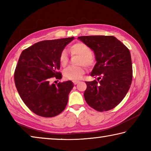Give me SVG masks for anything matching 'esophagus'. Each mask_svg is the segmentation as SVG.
<instances>
[{
  "instance_id": "34e87169",
  "label": "esophagus",
  "mask_w": 151,
  "mask_h": 151,
  "mask_svg": "<svg viewBox=\"0 0 151 151\" xmlns=\"http://www.w3.org/2000/svg\"><path fill=\"white\" fill-rule=\"evenodd\" d=\"M73 82L74 85H76V84L79 83V81H73Z\"/></svg>"
}]
</instances>
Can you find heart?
Wrapping results in <instances>:
<instances>
[{
	"mask_svg": "<svg viewBox=\"0 0 151 151\" xmlns=\"http://www.w3.org/2000/svg\"><path fill=\"white\" fill-rule=\"evenodd\" d=\"M73 55L80 56L78 58V66H70L64 70L63 76L65 79L70 81H78L82 78L85 72V65L87 68H93L95 65V58L92 55V50L85 43L77 42L72 45L69 48ZM59 62L63 67L68 65L69 57L65 50L60 52L59 56Z\"/></svg>",
	"mask_w": 151,
	"mask_h": 151,
	"instance_id": "b5f03b06",
	"label": "heart"
}]
</instances>
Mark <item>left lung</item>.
Here are the masks:
<instances>
[{
  "label": "left lung",
  "mask_w": 151,
  "mask_h": 151,
  "mask_svg": "<svg viewBox=\"0 0 151 151\" xmlns=\"http://www.w3.org/2000/svg\"><path fill=\"white\" fill-rule=\"evenodd\" d=\"M78 39L94 51L96 60L91 75L98 78L85 82L86 103L99 112L114 109L126 96L132 83L129 48L113 36H82Z\"/></svg>",
  "instance_id": "1"
}]
</instances>
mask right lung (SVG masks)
<instances>
[{
  "label": "right lung",
  "instance_id": "add662e5",
  "mask_svg": "<svg viewBox=\"0 0 151 151\" xmlns=\"http://www.w3.org/2000/svg\"><path fill=\"white\" fill-rule=\"evenodd\" d=\"M74 37L42 40L21 52L14 74V83L20 98L30 111L42 117L61 113L73 88L70 81L57 84L50 79L62 78L59 56Z\"/></svg>",
  "mask_w": 151,
  "mask_h": 151
}]
</instances>
